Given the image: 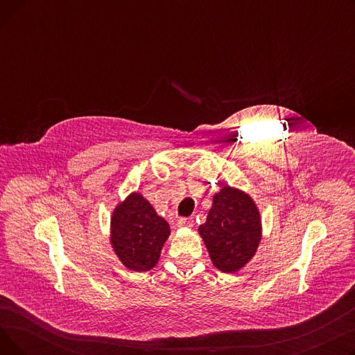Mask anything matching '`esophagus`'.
<instances>
[{"label": "esophagus", "instance_id": "obj_1", "mask_svg": "<svg viewBox=\"0 0 355 355\" xmlns=\"http://www.w3.org/2000/svg\"><path fill=\"white\" fill-rule=\"evenodd\" d=\"M194 220L193 218H181L178 221V227H193Z\"/></svg>", "mask_w": 355, "mask_h": 355}]
</instances>
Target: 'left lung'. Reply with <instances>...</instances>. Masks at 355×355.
<instances>
[{"instance_id":"left-lung-1","label":"left lung","mask_w":355,"mask_h":355,"mask_svg":"<svg viewBox=\"0 0 355 355\" xmlns=\"http://www.w3.org/2000/svg\"><path fill=\"white\" fill-rule=\"evenodd\" d=\"M198 234L214 268L223 273H237L253 259L262 240V217L256 201L243 190L223 185L213 196Z\"/></svg>"}]
</instances>
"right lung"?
<instances>
[{
	"mask_svg": "<svg viewBox=\"0 0 355 355\" xmlns=\"http://www.w3.org/2000/svg\"><path fill=\"white\" fill-rule=\"evenodd\" d=\"M170 234V225L141 193H130L112 211L110 246L129 270L155 268Z\"/></svg>",
	"mask_w": 355,
	"mask_h": 355,
	"instance_id": "1",
	"label": "right lung"
}]
</instances>
